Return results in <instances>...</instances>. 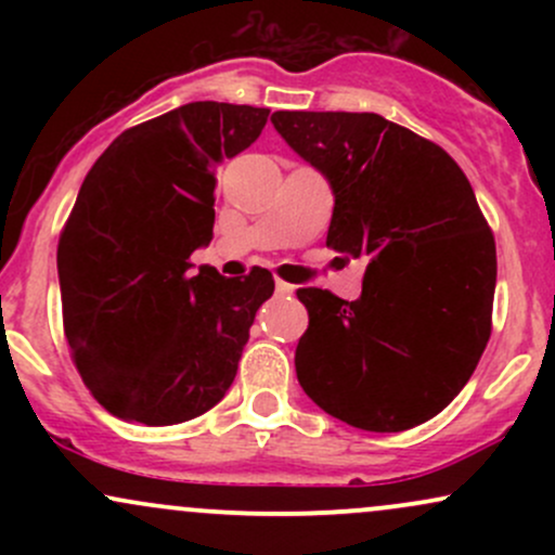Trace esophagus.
<instances>
[{"label": "esophagus", "mask_w": 555, "mask_h": 555, "mask_svg": "<svg viewBox=\"0 0 555 555\" xmlns=\"http://www.w3.org/2000/svg\"><path fill=\"white\" fill-rule=\"evenodd\" d=\"M292 292H295V284H289V282H282V279H276V295H292Z\"/></svg>", "instance_id": "1"}]
</instances>
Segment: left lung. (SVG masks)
Listing matches in <instances>:
<instances>
[{"instance_id": "8db88e82", "label": "left lung", "mask_w": 555, "mask_h": 555, "mask_svg": "<svg viewBox=\"0 0 555 555\" xmlns=\"http://www.w3.org/2000/svg\"><path fill=\"white\" fill-rule=\"evenodd\" d=\"M334 190L326 245L365 258L354 302L297 289L308 308L299 386L352 428L399 433L436 417L480 362L493 326L495 240L460 164L371 112H273Z\"/></svg>"}]
</instances>
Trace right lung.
Returning a JSON list of instances; mask_svg holds the SVG:
<instances>
[{
    "label": "right lung",
    "instance_id": "add662e5",
    "mask_svg": "<svg viewBox=\"0 0 555 555\" xmlns=\"http://www.w3.org/2000/svg\"><path fill=\"white\" fill-rule=\"evenodd\" d=\"M258 106L193 101L114 138L56 247L62 323L93 399L162 428L224 399L271 271L224 279L190 256L214 237L216 167L256 143Z\"/></svg>",
    "mask_w": 555,
    "mask_h": 555
}]
</instances>
